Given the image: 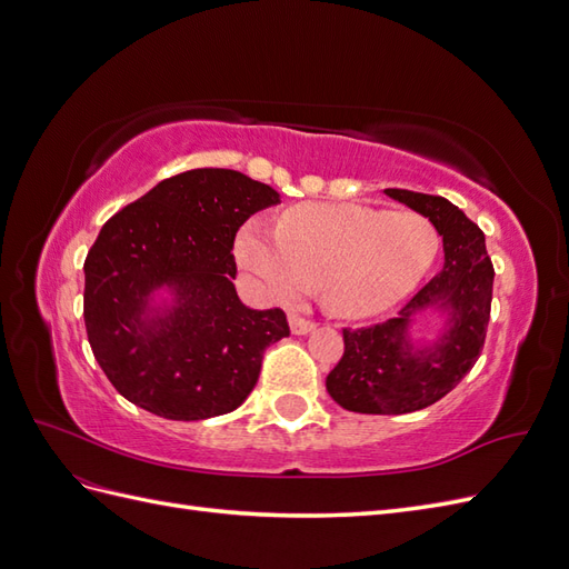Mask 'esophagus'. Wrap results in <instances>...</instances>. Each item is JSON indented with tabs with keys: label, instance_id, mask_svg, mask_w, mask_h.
<instances>
[{
	"label": "esophagus",
	"instance_id": "esophagus-1",
	"mask_svg": "<svg viewBox=\"0 0 569 569\" xmlns=\"http://www.w3.org/2000/svg\"><path fill=\"white\" fill-rule=\"evenodd\" d=\"M289 327L295 335H308L311 330H316V322L301 316H289Z\"/></svg>",
	"mask_w": 569,
	"mask_h": 569
}]
</instances>
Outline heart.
Listing matches in <instances>:
<instances>
[{"instance_id":"obj_1","label":"heart","mask_w":569,"mask_h":569,"mask_svg":"<svg viewBox=\"0 0 569 569\" xmlns=\"http://www.w3.org/2000/svg\"><path fill=\"white\" fill-rule=\"evenodd\" d=\"M437 228L420 213L358 203H301L274 226V242L253 222L237 237L239 266L274 299L320 287L327 311L366 318L408 297L435 263Z\"/></svg>"}]
</instances>
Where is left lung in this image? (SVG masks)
Masks as SVG:
<instances>
[{
	"mask_svg": "<svg viewBox=\"0 0 569 569\" xmlns=\"http://www.w3.org/2000/svg\"><path fill=\"white\" fill-rule=\"evenodd\" d=\"M385 192L432 220L443 239V266L396 318L358 330L343 327V356L325 385L341 408L366 416L416 412L456 389L485 349L493 291L485 232L458 206L410 189ZM429 305L452 308L450 327L432 348L416 350L407 322Z\"/></svg>",
	"mask_w": 569,
	"mask_h": 569,
	"instance_id": "1",
	"label": "left lung"
}]
</instances>
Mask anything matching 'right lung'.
<instances>
[{"label":"right lung","mask_w":569,"mask_h":569,"mask_svg":"<svg viewBox=\"0 0 569 569\" xmlns=\"http://www.w3.org/2000/svg\"><path fill=\"white\" fill-rule=\"evenodd\" d=\"M272 187L228 168L173 176L120 209L84 258V327L120 396L166 420L242 406L263 351L289 337L282 308L251 311L232 284L237 230L278 203ZM177 303L148 318L153 288Z\"/></svg>","instance_id":"add662e5"}]
</instances>
